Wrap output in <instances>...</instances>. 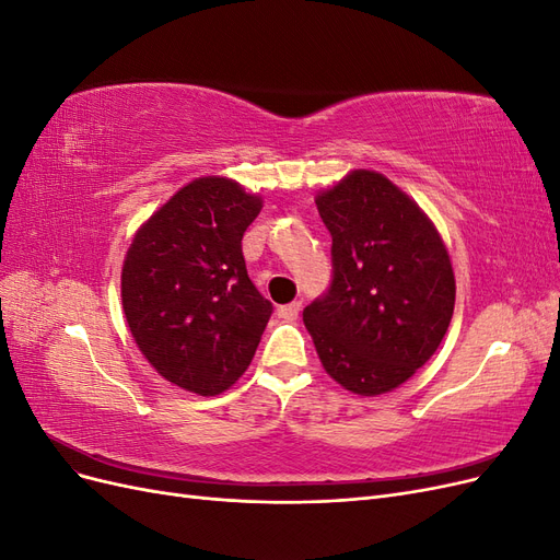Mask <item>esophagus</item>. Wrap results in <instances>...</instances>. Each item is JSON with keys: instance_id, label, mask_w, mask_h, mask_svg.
<instances>
[{"instance_id": "34e87169", "label": "esophagus", "mask_w": 560, "mask_h": 560, "mask_svg": "<svg viewBox=\"0 0 560 560\" xmlns=\"http://www.w3.org/2000/svg\"><path fill=\"white\" fill-rule=\"evenodd\" d=\"M299 313H301V301H292V303H284V306H280L278 308V315L282 317V319H296L299 317Z\"/></svg>"}]
</instances>
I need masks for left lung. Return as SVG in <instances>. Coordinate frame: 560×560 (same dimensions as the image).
<instances>
[{
    "mask_svg": "<svg viewBox=\"0 0 560 560\" xmlns=\"http://www.w3.org/2000/svg\"><path fill=\"white\" fill-rule=\"evenodd\" d=\"M331 233L327 294L303 311L319 362L346 389L376 397L436 352L453 317L455 276L418 202L376 171H352L315 198Z\"/></svg>",
    "mask_w": 560,
    "mask_h": 560,
    "instance_id": "left-lung-1",
    "label": "left lung"
}]
</instances>
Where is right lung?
Listing matches in <instances>:
<instances>
[{"label":"right lung","mask_w":560,"mask_h":560,"mask_svg":"<svg viewBox=\"0 0 560 560\" xmlns=\"http://www.w3.org/2000/svg\"><path fill=\"white\" fill-rule=\"evenodd\" d=\"M261 198L229 177H198L135 233L121 301L135 343L159 374L214 397L249 366L273 303L252 284L243 233Z\"/></svg>","instance_id":"obj_1"}]
</instances>
